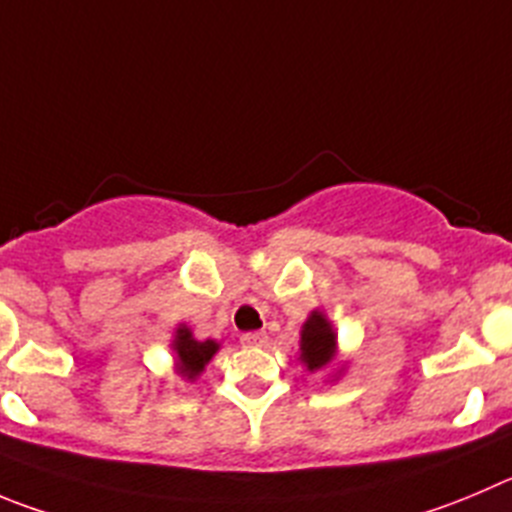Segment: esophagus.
<instances>
[{
  "mask_svg": "<svg viewBox=\"0 0 512 512\" xmlns=\"http://www.w3.org/2000/svg\"><path fill=\"white\" fill-rule=\"evenodd\" d=\"M240 341L245 343V346H265L267 333L265 331H247V333H242Z\"/></svg>",
  "mask_w": 512,
  "mask_h": 512,
  "instance_id": "34e87169",
  "label": "esophagus"
}]
</instances>
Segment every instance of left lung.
<instances>
[{"instance_id":"8db88e82","label":"left lung","mask_w":512,"mask_h":512,"mask_svg":"<svg viewBox=\"0 0 512 512\" xmlns=\"http://www.w3.org/2000/svg\"><path fill=\"white\" fill-rule=\"evenodd\" d=\"M300 358L310 371L323 369L331 364L333 346H336V333H333L331 323L323 318L321 313H313L305 321L303 333H300Z\"/></svg>"}]
</instances>
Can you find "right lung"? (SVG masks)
<instances>
[{"label": "right lung", "mask_w": 512, "mask_h": 512, "mask_svg": "<svg viewBox=\"0 0 512 512\" xmlns=\"http://www.w3.org/2000/svg\"><path fill=\"white\" fill-rule=\"evenodd\" d=\"M176 353H179V374L186 379H194L204 371L209 364V358L217 353V343L214 341H194L189 328H179L174 341Z\"/></svg>", "instance_id": "obj_1"}]
</instances>
